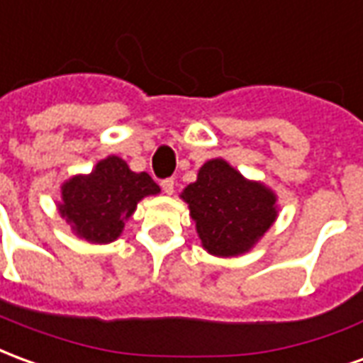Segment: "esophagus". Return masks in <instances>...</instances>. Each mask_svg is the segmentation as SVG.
Wrapping results in <instances>:
<instances>
[{"instance_id":"1","label":"esophagus","mask_w":363,"mask_h":363,"mask_svg":"<svg viewBox=\"0 0 363 363\" xmlns=\"http://www.w3.org/2000/svg\"><path fill=\"white\" fill-rule=\"evenodd\" d=\"M161 186H163V192H165V194H173V192H174V179H165V181L161 182Z\"/></svg>"}]
</instances>
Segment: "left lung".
<instances>
[{
    "instance_id": "1",
    "label": "left lung",
    "mask_w": 363,
    "mask_h": 363,
    "mask_svg": "<svg viewBox=\"0 0 363 363\" xmlns=\"http://www.w3.org/2000/svg\"><path fill=\"white\" fill-rule=\"evenodd\" d=\"M208 252L235 257L249 251L276 220V196L259 182L245 181L223 159L202 165L196 182L182 192Z\"/></svg>"
}]
</instances>
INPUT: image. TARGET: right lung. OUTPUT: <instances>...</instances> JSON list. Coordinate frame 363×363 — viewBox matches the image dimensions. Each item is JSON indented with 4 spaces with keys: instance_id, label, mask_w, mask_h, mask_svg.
I'll use <instances>...</instances> for the list:
<instances>
[{
    "instance_id": "right-lung-1",
    "label": "right lung",
    "mask_w": 363,
    "mask_h": 363,
    "mask_svg": "<svg viewBox=\"0 0 363 363\" xmlns=\"http://www.w3.org/2000/svg\"><path fill=\"white\" fill-rule=\"evenodd\" d=\"M147 173L130 171L116 155L96 163L87 177H74L62 186L60 213L75 233L91 243H111L143 196L157 194Z\"/></svg>"
}]
</instances>
